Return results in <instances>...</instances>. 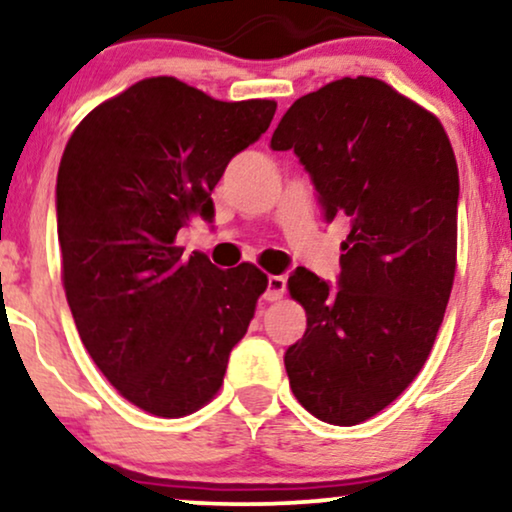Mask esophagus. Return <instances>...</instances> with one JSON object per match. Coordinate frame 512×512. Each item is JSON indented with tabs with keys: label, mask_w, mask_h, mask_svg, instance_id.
<instances>
[{
	"label": "esophagus",
	"mask_w": 512,
	"mask_h": 512,
	"mask_svg": "<svg viewBox=\"0 0 512 512\" xmlns=\"http://www.w3.org/2000/svg\"><path fill=\"white\" fill-rule=\"evenodd\" d=\"M283 293H286V278H283V276H269L267 278V290H264V300L276 302V300H281Z\"/></svg>",
	"instance_id": "obj_1"
}]
</instances>
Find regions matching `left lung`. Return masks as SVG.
Listing matches in <instances>:
<instances>
[{
	"mask_svg": "<svg viewBox=\"0 0 512 512\" xmlns=\"http://www.w3.org/2000/svg\"><path fill=\"white\" fill-rule=\"evenodd\" d=\"M274 151L293 148L326 222L349 219L338 288L297 267L307 312L286 349L297 401L323 423H364L416 378L456 274L458 167L442 122L375 77H342L297 99Z\"/></svg>",
	"mask_w": 512,
	"mask_h": 512,
	"instance_id": "left-lung-1",
	"label": "left lung"
}]
</instances>
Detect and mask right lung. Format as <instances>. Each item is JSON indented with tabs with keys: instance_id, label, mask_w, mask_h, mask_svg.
Returning <instances> with one entry per match:
<instances>
[{
	"instance_id": "right-lung-1",
	"label": "right lung",
	"mask_w": 512,
	"mask_h": 512,
	"mask_svg": "<svg viewBox=\"0 0 512 512\" xmlns=\"http://www.w3.org/2000/svg\"><path fill=\"white\" fill-rule=\"evenodd\" d=\"M274 113L276 101H217L148 77L96 106L63 151L56 222L77 333L108 383L153 416L215 397L267 290L255 264L224 271L174 241L215 219L212 189Z\"/></svg>"
}]
</instances>
